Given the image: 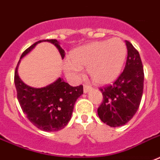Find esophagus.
<instances>
[{
    "instance_id": "34e87169",
    "label": "esophagus",
    "mask_w": 160,
    "mask_h": 160,
    "mask_svg": "<svg viewBox=\"0 0 160 160\" xmlns=\"http://www.w3.org/2000/svg\"><path fill=\"white\" fill-rule=\"evenodd\" d=\"M90 89H91V87H89L88 85L84 84V86H83V92H84L85 94L88 93V91H89Z\"/></svg>"
}]
</instances>
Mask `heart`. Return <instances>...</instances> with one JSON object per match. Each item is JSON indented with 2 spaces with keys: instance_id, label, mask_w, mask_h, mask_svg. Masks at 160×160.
<instances>
[{
  "instance_id": "b5f03b06",
  "label": "heart",
  "mask_w": 160,
  "mask_h": 160,
  "mask_svg": "<svg viewBox=\"0 0 160 160\" xmlns=\"http://www.w3.org/2000/svg\"><path fill=\"white\" fill-rule=\"evenodd\" d=\"M126 54V45L118 37L97 41L73 50L65 59L63 68L69 78L78 81L82 77V68L87 67L95 84H107L118 77Z\"/></svg>"
}]
</instances>
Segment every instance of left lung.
<instances>
[{
  "label": "left lung",
  "mask_w": 160,
  "mask_h": 160,
  "mask_svg": "<svg viewBox=\"0 0 160 160\" xmlns=\"http://www.w3.org/2000/svg\"><path fill=\"white\" fill-rule=\"evenodd\" d=\"M128 50L123 72L113 83L100 88L103 101L98 108V116L111 127L128 123L139 108L143 93L144 72L138 51L125 41Z\"/></svg>",
  "instance_id": "8db88e82"
}]
</instances>
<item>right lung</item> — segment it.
<instances>
[{
    "label": "right lung",
    "instance_id": "1",
    "mask_svg": "<svg viewBox=\"0 0 160 160\" xmlns=\"http://www.w3.org/2000/svg\"><path fill=\"white\" fill-rule=\"evenodd\" d=\"M48 42L58 48L61 58L65 51L55 39L41 40L35 42L22 53L20 59L38 43ZM14 73V83L17 98L24 113L35 126L43 131L52 132L64 129L71 119L74 105L78 98L83 94V87H72L62 78L57 79L43 88H32L22 81L18 74V64Z\"/></svg>",
    "mask_w": 160,
    "mask_h": 160
}]
</instances>
